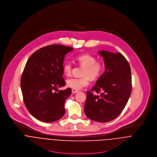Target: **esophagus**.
<instances>
[{"label":"esophagus","mask_w":157,"mask_h":157,"mask_svg":"<svg viewBox=\"0 0 157 157\" xmlns=\"http://www.w3.org/2000/svg\"><path fill=\"white\" fill-rule=\"evenodd\" d=\"M78 90H74V89H72V94H75L77 92H78Z\"/></svg>","instance_id":"esophagus-1"}]
</instances>
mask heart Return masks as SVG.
Segmentation results:
<instances>
[{
  "label": "heart",
  "instance_id": "heart-1",
  "mask_svg": "<svg viewBox=\"0 0 157 157\" xmlns=\"http://www.w3.org/2000/svg\"><path fill=\"white\" fill-rule=\"evenodd\" d=\"M75 61L82 67L81 77H72L67 79V85L74 90H80L87 86L90 83V78L94 80L98 78L103 72V65L99 61H96L95 57L90 54H82L75 58ZM72 66L69 62H65L63 65V72L67 76L72 73Z\"/></svg>",
  "mask_w": 157,
  "mask_h": 157
}]
</instances>
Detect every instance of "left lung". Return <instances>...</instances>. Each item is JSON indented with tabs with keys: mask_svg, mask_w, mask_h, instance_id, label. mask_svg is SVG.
<instances>
[{
	"mask_svg": "<svg viewBox=\"0 0 157 157\" xmlns=\"http://www.w3.org/2000/svg\"><path fill=\"white\" fill-rule=\"evenodd\" d=\"M98 54L106 70L86 92L85 112L90 120L103 123L117 118L125 108L132 91V78L129 64L120 52L100 51Z\"/></svg>",
	"mask_w": 157,
	"mask_h": 157,
	"instance_id": "1",
	"label": "left lung"
}]
</instances>
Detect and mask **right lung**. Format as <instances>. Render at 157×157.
<instances>
[{"label":"right lung","mask_w":157,"mask_h":157,"mask_svg":"<svg viewBox=\"0 0 157 157\" xmlns=\"http://www.w3.org/2000/svg\"><path fill=\"white\" fill-rule=\"evenodd\" d=\"M72 50L64 45L45 46L34 52L25 65L21 80L23 101L29 113L41 121H57L65 113V102L71 89L57 88L65 85L63 60Z\"/></svg>","instance_id":"1"}]
</instances>
